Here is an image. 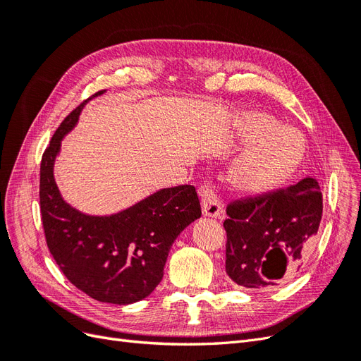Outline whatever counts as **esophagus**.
<instances>
[{
	"instance_id": "obj_1",
	"label": "esophagus",
	"mask_w": 361,
	"mask_h": 361,
	"mask_svg": "<svg viewBox=\"0 0 361 361\" xmlns=\"http://www.w3.org/2000/svg\"><path fill=\"white\" fill-rule=\"evenodd\" d=\"M200 199H202V214L204 216H212L216 218L223 214L221 203L216 199V195L207 187H200L199 190Z\"/></svg>"
}]
</instances>
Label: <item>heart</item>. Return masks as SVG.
Returning <instances> with one entry per match:
<instances>
[{
	"instance_id": "obj_1",
	"label": "heart",
	"mask_w": 361,
	"mask_h": 361,
	"mask_svg": "<svg viewBox=\"0 0 361 361\" xmlns=\"http://www.w3.org/2000/svg\"><path fill=\"white\" fill-rule=\"evenodd\" d=\"M233 133L250 143L228 169V182L239 194L259 197L274 192L302 166L307 152L304 135L267 113L236 114Z\"/></svg>"
}]
</instances>
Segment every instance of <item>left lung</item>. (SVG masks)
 Masks as SVG:
<instances>
[{"label":"left lung","instance_id":"1","mask_svg":"<svg viewBox=\"0 0 361 361\" xmlns=\"http://www.w3.org/2000/svg\"><path fill=\"white\" fill-rule=\"evenodd\" d=\"M226 272L236 285L265 289L290 280L302 265L322 218L316 178L227 206Z\"/></svg>","mask_w":361,"mask_h":361}]
</instances>
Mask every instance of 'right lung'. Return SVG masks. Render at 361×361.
<instances>
[{"label":"right lung","mask_w":361,"mask_h":361,"mask_svg":"<svg viewBox=\"0 0 361 361\" xmlns=\"http://www.w3.org/2000/svg\"><path fill=\"white\" fill-rule=\"evenodd\" d=\"M89 101L63 120L42 157V221L51 255L73 286L101 302L126 305L159 285L173 243L202 215L200 202L191 185L161 188L111 215L85 214L64 200L54 164Z\"/></svg>","instance_id":"add662e5"}]
</instances>
